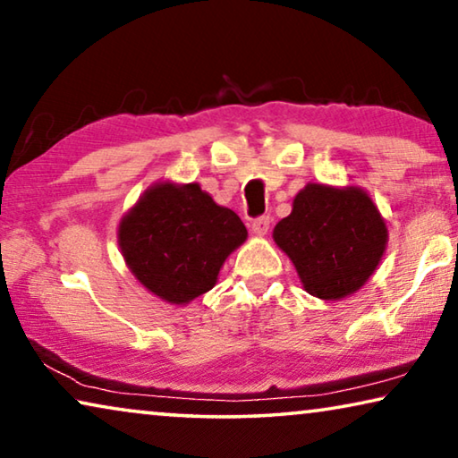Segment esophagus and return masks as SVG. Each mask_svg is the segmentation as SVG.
I'll list each match as a JSON object with an SVG mask.
<instances>
[{
    "label": "esophagus",
    "instance_id": "1",
    "mask_svg": "<svg viewBox=\"0 0 458 458\" xmlns=\"http://www.w3.org/2000/svg\"><path fill=\"white\" fill-rule=\"evenodd\" d=\"M269 224H272L269 222V216H259L250 222V230H253V234H257V236H266L269 230Z\"/></svg>",
    "mask_w": 458,
    "mask_h": 458
}]
</instances>
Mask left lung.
I'll return each mask as SVG.
<instances>
[{
  "mask_svg": "<svg viewBox=\"0 0 458 458\" xmlns=\"http://www.w3.org/2000/svg\"><path fill=\"white\" fill-rule=\"evenodd\" d=\"M274 241L291 257L309 294L338 301L357 293L376 272L388 228L359 186L309 182L294 197L291 216L276 224Z\"/></svg>",
  "mask_w": 458,
  "mask_h": 458,
  "instance_id": "1",
  "label": "left lung"
}]
</instances>
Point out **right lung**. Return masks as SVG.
Returning a JSON list of instances; mask_svg holds the SVG:
<instances>
[{"mask_svg": "<svg viewBox=\"0 0 458 458\" xmlns=\"http://www.w3.org/2000/svg\"><path fill=\"white\" fill-rule=\"evenodd\" d=\"M244 241L241 217L197 182L153 184L118 226L128 269L172 305H186L211 291L226 257Z\"/></svg>", "mask_w": 458, "mask_h": 458, "instance_id": "1", "label": "right lung"}]
</instances>
